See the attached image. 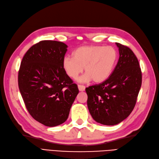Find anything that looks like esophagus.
Masks as SVG:
<instances>
[{"instance_id": "1", "label": "esophagus", "mask_w": 159, "mask_h": 159, "mask_svg": "<svg viewBox=\"0 0 159 159\" xmlns=\"http://www.w3.org/2000/svg\"><path fill=\"white\" fill-rule=\"evenodd\" d=\"M78 88H79L80 91H84V89H85V87H84V85H80V84H79Z\"/></svg>"}]
</instances>
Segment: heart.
<instances>
[{
  "label": "heart",
  "mask_w": 159,
  "mask_h": 159,
  "mask_svg": "<svg viewBox=\"0 0 159 159\" xmlns=\"http://www.w3.org/2000/svg\"><path fill=\"white\" fill-rule=\"evenodd\" d=\"M118 57V51L111 46H83L74 51L73 57H64L62 66L66 73L73 79L78 77L84 67L86 73L79 79L80 82L93 80L98 83L104 82L111 75Z\"/></svg>",
  "instance_id": "obj_1"
}]
</instances>
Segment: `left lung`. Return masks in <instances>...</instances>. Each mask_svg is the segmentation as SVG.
<instances>
[{
  "label": "left lung",
  "mask_w": 159,
  "mask_h": 159,
  "mask_svg": "<svg viewBox=\"0 0 159 159\" xmlns=\"http://www.w3.org/2000/svg\"><path fill=\"white\" fill-rule=\"evenodd\" d=\"M119 59L111 75L104 82L85 89L92 118L104 125H115L134 110L142 85L139 61L131 49L119 43Z\"/></svg>",
  "instance_id": "left-lung-1"
}]
</instances>
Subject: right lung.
<instances>
[{"instance_id":"right-lung-1","label":"right lung","mask_w":159,"mask_h":159,"mask_svg":"<svg viewBox=\"0 0 159 159\" xmlns=\"http://www.w3.org/2000/svg\"><path fill=\"white\" fill-rule=\"evenodd\" d=\"M67 47L55 40L40 41L25 53L18 72V86L28 112L47 127L67 120L79 93L77 84L63 68Z\"/></svg>"}]
</instances>
